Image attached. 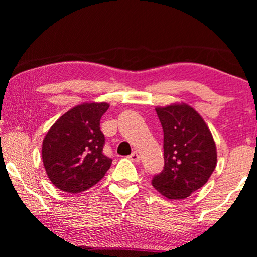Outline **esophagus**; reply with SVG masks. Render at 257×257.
<instances>
[{"label": "esophagus", "instance_id": "34e87169", "mask_svg": "<svg viewBox=\"0 0 257 257\" xmlns=\"http://www.w3.org/2000/svg\"><path fill=\"white\" fill-rule=\"evenodd\" d=\"M128 158L132 161H135V163H138V161L140 160V156H139V153L137 152V151H133V152L131 153V156H130Z\"/></svg>", "mask_w": 257, "mask_h": 257}]
</instances>
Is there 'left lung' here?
<instances>
[{
    "instance_id": "obj_1",
    "label": "left lung",
    "mask_w": 257,
    "mask_h": 257,
    "mask_svg": "<svg viewBox=\"0 0 257 257\" xmlns=\"http://www.w3.org/2000/svg\"><path fill=\"white\" fill-rule=\"evenodd\" d=\"M164 130V160L153 187L170 200L188 198L208 181L217 153L212 132L201 115L185 103L156 107Z\"/></svg>"
}]
</instances>
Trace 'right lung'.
Instances as JSON below:
<instances>
[{
	"instance_id": "1",
	"label": "right lung",
	"mask_w": 257,
	"mask_h": 257,
	"mask_svg": "<svg viewBox=\"0 0 257 257\" xmlns=\"http://www.w3.org/2000/svg\"><path fill=\"white\" fill-rule=\"evenodd\" d=\"M107 103H83L70 108L51 126L42 144L48 178L63 192L80 193L100 181L112 159L103 153L100 118Z\"/></svg>"
}]
</instances>
